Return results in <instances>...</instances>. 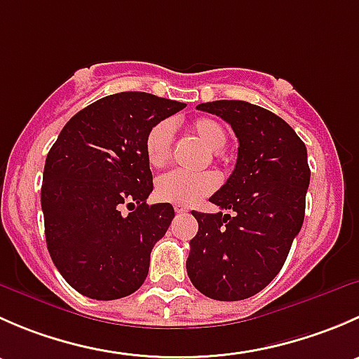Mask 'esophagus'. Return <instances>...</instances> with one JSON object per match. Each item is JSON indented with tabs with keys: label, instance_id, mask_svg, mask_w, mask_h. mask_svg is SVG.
I'll use <instances>...</instances> for the list:
<instances>
[{
	"label": "esophagus",
	"instance_id": "1",
	"mask_svg": "<svg viewBox=\"0 0 359 359\" xmlns=\"http://www.w3.org/2000/svg\"><path fill=\"white\" fill-rule=\"evenodd\" d=\"M187 212H189V208H187V206L175 205V213H179V215H182V213H187Z\"/></svg>",
	"mask_w": 359,
	"mask_h": 359
}]
</instances>
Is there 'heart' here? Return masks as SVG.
Wrapping results in <instances>:
<instances>
[{"label": "heart", "mask_w": 359, "mask_h": 359, "mask_svg": "<svg viewBox=\"0 0 359 359\" xmlns=\"http://www.w3.org/2000/svg\"><path fill=\"white\" fill-rule=\"evenodd\" d=\"M191 132L206 149L217 151L226 146L227 133L226 128L217 119L198 118L191 123ZM173 142V123L170 119H161L154 123L146 133L144 139V153L146 159L153 168H163L168 163L172 154ZM219 187V177L213 172L187 173L175 170V172L165 173L156 182L158 200L173 203V205L191 206L212 194Z\"/></svg>", "instance_id": "b5f03b06"}]
</instances>
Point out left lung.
Masks as SVG:
<instances>
[{"instance_id": "8db88e82", "label": "left lung", "mask_w": 359, "mask_h": 359, "mask_svg": "<svg viewBox=\"0 0 359 359\" xmlns=\"http://www.w3.org/2000/svg\"><path fill=\"white\" fill-rule=\"evenodd\" d=\"M236 133L238 159L227 182L210 198L231 213L193 212L187 274L203 295L243 300L274 280L306 212L311 170L306 144L285 119L245 100L198 106Z\"/></svg>"}]
</instances>
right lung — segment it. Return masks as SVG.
Wrapping results in <instances>:
<instances>
[{"label":"right lung","mask_w":359,"mask_h":359,"mask_svg":"<svg viewBox=\"0 0 359 359\" xmlns=\"http://www.w3.org/2000/svg\"><path fill=\"white\" fill-rule=\"evenodd\" d=\"M186 104L144 92L107 95L76 112L46 156L41 186L46 247L81 295L114 300L142 287L151 250L175 217L147 205L153 173L144 139ZM126 205L133 212H121Z\"/></svg>","instance_id":"obj_1"}]
</instances>
